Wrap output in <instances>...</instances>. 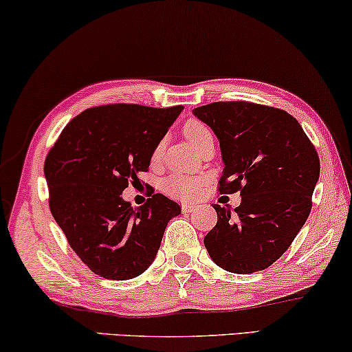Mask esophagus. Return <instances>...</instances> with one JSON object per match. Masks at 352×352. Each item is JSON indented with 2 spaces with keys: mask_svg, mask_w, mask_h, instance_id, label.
I'll use <instances>...</instances> for the list:
<instances>
[{
  "mask_svg": "<svg viewBox=\"0 0 352 352\" xmlns=\"http://www.w3.org/2000/svg\"><path fill=\"white\" fill-rule=\"evenodd\" d=\"M182 210L185 213H190V212H194V210H196V206H192V204H183Z\"/></svg>",
  "mask_w": 352,
  "mask_h": 352,
  "instance_id": "obj_1",
  "label": "esophagus"
}]
</instances>
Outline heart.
I'll list each match as a JSON object with an SVG mask.
<instances>
[{
	"label": "heart",
	"instance_id": "b5f03b06",
	"mask_svg": "<svg viewBox=\"0 0 352 352\" xmlns=\"http://www.w3.org/2000/svg\"><path fill=\"white\" fill-rule=\"evenodd\" d=\"M183 135L190 142L194 148L202 142L204 139L212 135L210 129L206 124L197 122V120H190L185 126H183ZM161 155V146H156L153 160H158ZM204 180L201 177H191L183 174H174L167 177L164 183H162V190L170 197L182 199V201H188V199H196L202 190Z\"/></svg>",
	"mask_w": 352,
	"mask_h": 352
}]
</instances>
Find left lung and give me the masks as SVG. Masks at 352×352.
Returning <instances> with one entry per match:
<instances>
[{
  "label": "left lung",
  "instance_id": "left-lung-1",
  "mask_svg": "<svg viewBox=\"0 0 352 352\" xmlns=\"http://www.w3.org/2000/svg\"><path fill=\"white\" fill-rule=\"evenodd\" d=\"M192 113L219 140V192L242 196L237 208L213 204L218 221L204 245L224 270H264L289 248L311 212L316 150L285 110L237 101L207 104Z\"/></svg>",
  "mask_w": 352,
  "mask_h": 352
}]
</instances>
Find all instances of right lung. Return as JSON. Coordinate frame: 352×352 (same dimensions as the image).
Segmentation results:
<instances>
[{
	"label": "right lung",
	"mask_w": 352,
	"mask_h": 352,
	"mask_svg": "<svg viewBox=\"0 0 352 352\" xmlns=\"http://www.w3.org/2000/svg\"><path fill=\"white\" fill-rule=\"evenodd\" d=\"M183 106L112 104L83 110L61 131L45 158L50 212L71 248L106 280H131L148 269L177 202L153 194L134 208L122 192L148 170L151 156Z\"/></svg>",
	"instance_id": "obj_1"
}]
</instances>
